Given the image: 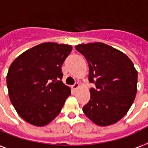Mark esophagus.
Wrapping results in <instances>:
<instances>
[{"label": "esophagus", "mask_w": 148, "mask_h": 148, "mask_svg": "<svg viewBox=\"0 0 148 148\" xmlns=\"http://www.w3.org/2000/svg\"><path fill=\"white\" fill-rule=\"evenodd\" d=\"M72 87H73V88H74V90H76V89L79 87V84L77 83V82H76V83H74V84Z\"/></svg>", "instance_id": "esophagus-1"}]
</instances>
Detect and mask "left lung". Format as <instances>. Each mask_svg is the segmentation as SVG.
Instances as JSON below:
<instances>
[{
	"label": "left lung",
	"instance_id": "obj_1",
	"mask_svg": "<svg viewBox=\"0 0 148 148\" xmlns=\"http://www.w3.org/2000/svg\"><path fill=\"white\" fill-rule=\"evenodd\" d=\"M75 49L89 66L90 100L83 107L88 118L98 126L116 123L127 114L137 94V71L129 57L101 42L80 44Z\"/></svg>",
	"mask_w": 148,
	"mask_h": 148
}]
</instances>
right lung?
<instances>
[{"mask_svg":"<svg viewBox=\"0 0 148 148\" xmlns=\"http://www.w3.org/2000/svg\"><path fill=\"white\" fill-rule=\"evenodd\" d=\"M71 50L70 45L45 42L24 52L11 64L7 75L9 98L29 123H49L71 94L61 81V66Z\"/></svg>","mask_w":148,"mask_h":148,"instance_id":"1","label":"right lung"}]
</instances>
